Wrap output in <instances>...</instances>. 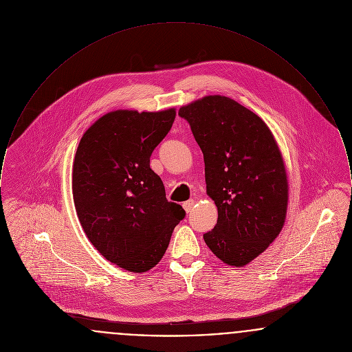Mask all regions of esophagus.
Masks as SVG:
<instances>
[{
	"label": "esophagus",
	"mask_w": 352,
	"mask_h": 352,
	"mask_svg": "<svg viewBox=\"0 0 352 352\" xmlns=\"http://www.w3.org/2000/svg\"><path fill=\"white\" fill-rule=\"evenodd\" d=\"M193 206H195V200H188V201L183 203V208H184L185 212H186V213L192 212Z\"/></svg>",
	"instance_id": "obj_1"
}]
</instances>
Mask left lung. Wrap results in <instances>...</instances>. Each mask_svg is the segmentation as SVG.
I'll use <instances>...</instances> for the list:
<instances>
[{"instance_id": "8db88e82", "label": "left lung", "mask_w": 352, "mask_h": 352, "mask_svg": "<svg viewBox=\"0 0 352 352\" xmlns=\"http://www.w3.org/2000/svg\"><path fill=\"white\" fill-rule=\"evenodd\" d=\"M179 115L203 151L206 193L219 210L204 241L222 262L243 266L277 239L286 217L287 177L277 142L254 112L221 95Z\"/></svg>"}]
</instances>
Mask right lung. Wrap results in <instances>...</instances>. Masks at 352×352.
Wrapping results in <instances>:
<instances>
[{
  "label": "right lung",
  "instance_id": "1",
  "mask_svg": "<svg viewBox=\"0 0 352 352\" xmlns=\"http://www.w3.org/2000/svg\"><path fill=\"white\" fill-rule=\"evenodd\" d=\"M175 116V109L109 112L85 132L75 153L73 196L80 225L104 258L133 273L162 259L185 217L149 167Z\"/></svg>",
  "mask_w": 352,
  "mask_h": 352
}]
</instances>
